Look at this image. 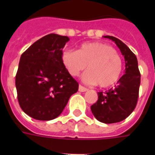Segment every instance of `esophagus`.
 I'll use <instances>...</instances> for the list:
<instances>
[{
  "label": "esophagus",
  "instance_id": "obj_1",
  "mask_svg": "<svg viewBox=\"0 0 155 155\" xmlns=\"http://www.w3.org/2000/svg\"><path fill=\"white\" fill-rule=\"evenodd\" d=\"M87 91V88L84 87V86H82V85H79V91H80V92H85V91Z\"/></svg>",
  "mask_w": 155,
  "mask_h": 155
}]
</instances>
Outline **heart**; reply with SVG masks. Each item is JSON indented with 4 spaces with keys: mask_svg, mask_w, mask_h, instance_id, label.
Wrapping results in <instances>:
<instances>
[{
    "mask_svg": "<svg viewBox=\"0 0 155 155\" xmlns=\"http://www.w3.org/2000/svg\"><path fill=\"white\" fill-rule=\"evenodd\" d=\"M62 62L72 76H77L84 69L83 81L102 88L114 85L120 80L123 70L120 55L110 45L101 42L81 45L78 51L67 49L62 52Z\"/></svg>",
    "mask_w": 155,
    "mask_h": 155,
    "instance_id": "heart-1",
    "label": "heart"
}]
</instances>
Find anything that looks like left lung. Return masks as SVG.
<instances>
[{"mask_svg": "<svg viewBox=\"0 0 155 155\" xmlns=\"http://www.w3.org/2000/svg\"><path fill=\"white\" fill-rule=\"evenodd\" d=\"M104 38L112 40L120 50L125 61V74L117 82L115 88L105 93H98V101L91 105V111L99 121L113 124L125 120L136 106L140 85V73L138 61L126 45L110 35Z\"/></svg>", "mask_w": 155, "mask_h": 155, "instance_id": "left-lung-1", "label": "left lung"}]
</instances>
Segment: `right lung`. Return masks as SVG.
Segmentation results:
<instances>
[{
	"instance_id": "obj_1",
	"label": "right lung",
	"mask_w": 155,
	"mask_h": 155,
	"mask_svg": "<svg viewBox=\"0 0 155 155\" xmlns=\"http://www.w3.org/2000/svg\"><path fill=\"white\" fill-rule=\"evenodd\" d=\"M68 36L49 34L21 54L15 75L21 110L33 119L51 120L62 113L79 84L62 62Z\"/></svg>"
}]
</instances>
